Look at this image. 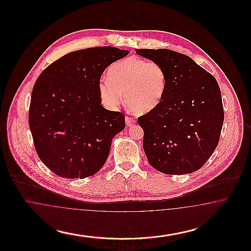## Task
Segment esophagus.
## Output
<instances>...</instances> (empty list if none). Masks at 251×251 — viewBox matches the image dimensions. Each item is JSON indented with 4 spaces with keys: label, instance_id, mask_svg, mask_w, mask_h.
<instances>
[{
    "label": "esophagus",
    "instance_id": "1",
    "mask_svg": "<svg viewBox=\"0 0 251 251\" xmlns=\"http://www.w3.org/2000/svg\"><path fill=\"white\" fill-rule=\"evenodd\" d=\"M125 122H126V124L130 127V126L133 125V124L135 123V120L131 119L130 117H126V118H125Z\"/></svg>",
    "mask_w": 251,
    "mask_h": 251
}]
</instances>
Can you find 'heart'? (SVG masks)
<instances>
[{
  "label": "heart",
  "mask_w": 251,
  "mask_h": 251,
  "mask_svg": "<svg viewBox=\"0 0 251 251\" xmlns=\"http://www.w3.org/2000/svg\"><path fill=\"white\" fill-rule=\"evenodd\" d=\"M167 75L164 67L154 61L129 57L113 63L107 79L99 82V93L110 109L119 107L124 94L127 105L137 114H148L164 100Z\"/></svg>",
  "instance_id": "heart-1"
}]
</instances>
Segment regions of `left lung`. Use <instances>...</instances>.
I'll list each match as a JSON object with an SVG mask.
<instances>
[{
	"instance_id": "1",
	"label": "left lung",
	"mask_w": 251,
	"mask_h": 251,
	"mask_svg": "<svg viewBox=\"0 0 251 251\" xmlns=\"http://www.w3.org/2000/svg\"><path fill=\"white\" fill-rule=\"evenodd\" d=\"M135 52L161 64L167 75L161 104L138 118L150 165L168 175L199 170L215 151L224 122L215 77L189 56L168 49H137Z\"/></svg>"
}]
</instances>
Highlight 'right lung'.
I'll return each instance as SVG.
<instances>
[{
  "label": "right lung",
  "mask_w": 251,
  "mask_h": 251,
  "mask_svg": "<svg viewBox=\"0 0 251 251\" xmlns=\"http://www.w3.org/2000/svg\"><path fill=\"white\" fill-rule=\"evenodd\" d=\"M129 50L96 47L70 52L38 76L29 109L36 153L57 176L84 179L107 160L113 138L125 128L122 113L103 107L102 72Z\"/></svg>",
  "instance_id": "add662e5"
}]
</instances>
